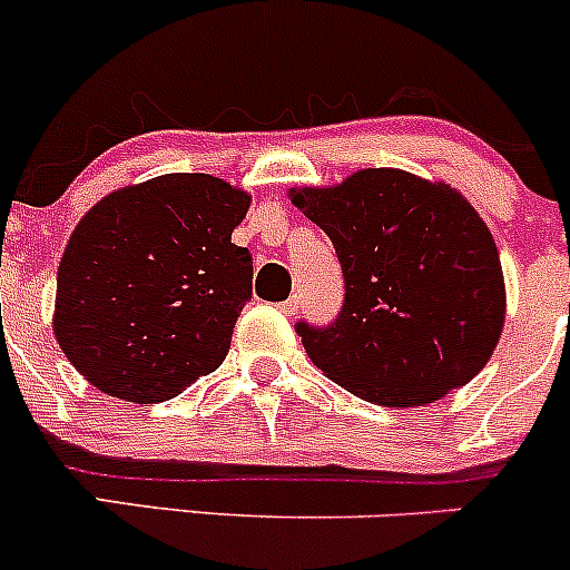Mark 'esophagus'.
Returning <instances> with one entry per match:
<instances>
[{"label":"esophagus","mask_w":570,"mask_h":570,"mask_svg":"<svg viewBox=\"0 0 570 570\" xmlns=\"http://www.w3.org/2000/svg\"><path fill=\"white\" fill-rule=\"evenodd\" d=\"M281 312H284V314H289V317H292V314H295L297 312V308H301V297H289V301H284V303H281Z\"/></svg>","instance_id":"1"}]
</instances>
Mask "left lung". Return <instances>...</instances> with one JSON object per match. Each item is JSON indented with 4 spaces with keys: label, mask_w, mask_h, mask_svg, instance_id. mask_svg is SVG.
Returning a JSON list of instances; mask_svg holds the SVG:
<instances>
[{
    "label": "left lung",
    "mask_w": 570,
    "mask_h": 570,
    "mask_svg": "<svg viewBox=\"0 0 570 570\" xmlns=\"http://www.w3.org/2000/svg\"><path fill=\"white\" fill-rule=\"evenodd\" d=\"M289 200L331 237L344 306L331 327L297 325L308 358L366 402L413 407L461 389L504 327L502 262L485 220L446 181L355 170Z\"/></svg>",
    "instance_id": "8db88e82"
}]
</instances>
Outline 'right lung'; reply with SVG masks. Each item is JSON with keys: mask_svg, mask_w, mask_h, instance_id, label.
Segmentation results:
<instances>
[{"mask_svg": "<svg viewBox=\"0 0 570 570\" xmlns=\"http://www.w3.org/2000/svg\"><path fill=\"white\" fill-rule=\"evenodd\" d=\"M250 195L209 174H165L105 195L57 269L55 338L73 370L126 402H163L209 375L250 297L232 243Z\"/></svg>", "mask_w": 570, "mask_h": 570, "instance_id": "right-lung-1", "label": "right lung"}]
</instances>
